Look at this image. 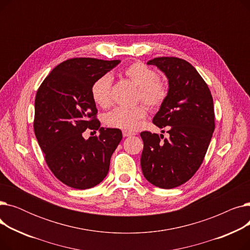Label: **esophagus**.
I'll return each instance as SVG.
<instances>
[{"instance_id":"obj_1","label":"esophagus","mask_w":250,"mask_h":250,"mask_svg":"<svg viewBox=\"0 0 250 250\" xmlns=\"http://www.w3.org/2000/svg\"><path fill=\"white\" fill-rule=\"evenodd\" d=\"M133 135H135V133L128 132V130H123V136L124 137H129V136H133Z\"/></svg>"}]
</instances>
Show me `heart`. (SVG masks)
Instances as JSON below:
<instances>
[{"label":"heart","instance_id":"heart-1","mask_svg":"<svg viewBox=\"0 0 250 250\" xmlns=\"http://www.w3.org/2000/svg\"><path fill=\"white\" fill-rule=\"evenodd\" d=\"M124 75L138 87L137 98L151 109L160 107L168 95V83L165 79L157 77V73L141 62L128 64ZM112 78L104 74L97 78L91 86V96L93 101L102 108L108 107L111 103ZM147 115V109L142 104L133 107L118 106L104 115L106 125L125 130H134L141 120Z\"/></svg>","mask_w":250,"mask_h":250}]
</instances>
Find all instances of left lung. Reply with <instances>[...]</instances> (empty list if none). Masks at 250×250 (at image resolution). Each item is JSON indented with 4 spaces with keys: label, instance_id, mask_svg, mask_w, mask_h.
Listing matches in <instances>:
<instances>
[{
    "label": "left lung",
    "instance_id": "left-lung-1",
    "mask_svg": "<svg viewBox=\"0 0 250 250\" xmlns=\"http://www.w3.org/2000/svg\"><path fill=\"white\" fill-rule=\"evenodd\" d=\"M168 78V95L153 124L167 126L169 139L141 133L142 171L155 187L173 188L189 180L202 165L215 129L213 97L207 83L188 62L174 57L147 62ZM164 133V130H163Z\"/></svg>",
    "mask_w": 250,
    "mask_h": 250
}]
</instances>
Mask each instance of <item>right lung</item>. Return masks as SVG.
<instances>
[{"label": "right lung", "instance_id": "add662e5", "mask_svg": "<svg viewBox=\"0 0 250 250\" xmlns=\"http://www.w3.org/2000/svg\"><path fill=\"white\" fill-rule=\"evenodd\" d=\"M120 60L74 58L58 64L39 86L33 127L44 160L54 175L77 189L93 188L105 178L111 155L123 139L118 128L100 127L91 86ZM87 128L100 129L85 140Z\"/></svg>", "mask_w": 250, "mask_h": 250}]
</instances>
